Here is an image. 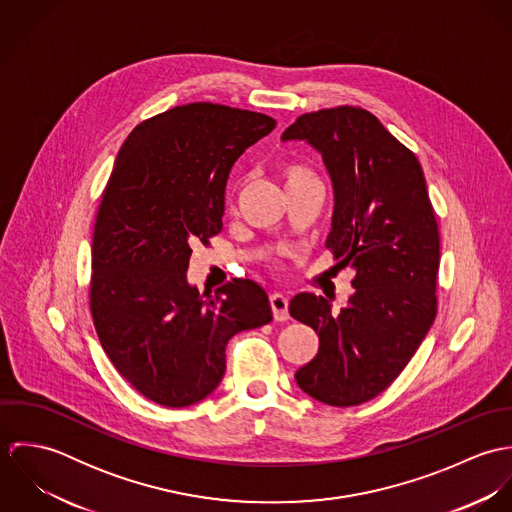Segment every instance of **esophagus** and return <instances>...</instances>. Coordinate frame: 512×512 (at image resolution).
Masks as SVG:
<instances>
[{"mask_svg":"<svg viewBox=\"0 0 512 512\" xmlns=\"http://www.w3.org/2000/svg\"><path fill=\"white\" fill-rule=\"evenodd\" d=\"M270 305H272V313L276 321H288L290 319V311H288V297L282 293H272L270 295Z\"/></svg>","mask_w":512,"mask_h":512,"instance_id":"obj_1","label":"esophagus"}]
</instances>
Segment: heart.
<instances>
[{
  "label": "heart",
  "mask_w": 512,
  "mask_h": 512,
  "mask_svg": "<svg viewBox=\"0 0 512 512\" xmlns=\"http://www.w3.org/2000/svg\"><path fill=\"white\" fill-rule=\"evenodd\" d=\"M278 173H280V179H282V183H284L286 191H288V189H292L295 185H299V183H303V181L317 179V177L311 173V169H307L305 165L295 163V161H286V163H282Z\"/></svg>",
  "instance_id": "b5f03b06"
}]
</instances>
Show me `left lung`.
Instances as JSON below:
<instances>
[{
	"instance_id": "left-lung-1",
	"label": "left lung",
	"mask_w": 512,
	"mask_h": 512,
	"mask_svg": "<svg viewBox=\"0 0 512 512\" xmlns=\"http://www.w3.org/2000/svg\"><path fill=\"white\" fill-rule=\"evenodd\" d=\"M282 140H305L321 153L335 193L325 246L339 268L355 270V293L339 315L315 293L290 301L293 319L319 335L315 359L295 382L323 404L359 406L396 380L438 313L439 230L424 171L357 106L303 114Z\"/></svg>"
}]
</instances>
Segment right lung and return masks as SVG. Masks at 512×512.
Returning a JSON list of instances; mask_svg holds the SVG:
<instances>
[{
  "mask_svg": "<svg viewBox=\"0 0 512 512\" xmlns=\"http://www.w3.org/2000/svg\"><path fill=\"white\" fill-rule=\"evenodd\" d=\"M274 128L266 114L191 102L136 126L116 157L94 222L90 313L112 365L159 406L207 398L230 337L272 321L256 282L199 293L187 268L222 230L234 161Z\"/></svg>",
  "mask_w": 512,
  "mask_h": 512,
  "instance_id": "right-lung-1",
  "label": "right lung"
}]
</instances>
